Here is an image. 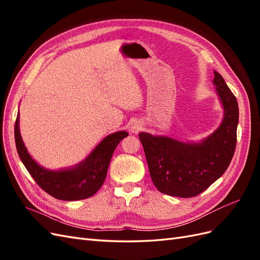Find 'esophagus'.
Here are the masks:
<instances>
[{"instance_id":"1","label":"esophagus","mask_w":260,"mask_h":260,"mask_svg":"<svg viewBox=\"0 0 260 260\" xmlns=\"http://www.w3.org/2000/svg\"><path fill=\"white\" fill-rule=\"evenodd\" d=\"M142 129V124H141V122L140 121H133L131 124H130V127H129V131L131 132V133H139V131Z\"/></svg>"}]
</instances>
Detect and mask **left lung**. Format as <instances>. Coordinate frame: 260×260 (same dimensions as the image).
<instances>
[{
	"mask_svg": "<svg viewBox=\"0 0 260 260\" xmlns=\"http://www.w3.org/2000/svg\"><path fill=\"white\" fill-rule=\"evenodd\" d=\"M214 85L223 108L219 127L200 142H183L166 136L139 133L149 175L159 192L193 198L221 177L237 145L239 105L222 76L214 72Z\"/></svg>",
	"mask_w": 260,
	"mask_h": 260,
	"instance_id": "1",
	"label": "left lung"
}]
</instances>
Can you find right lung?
Wrapping results in <instances>:
<instances>
[{"instance_id": "1", "label": "right lung", "mask_w": 260, "mask_h": 260, "mask_svg": "<svg viewBox=\"0 0 260 260\" xmlns=\"http://www.w3.org/2000/svg\"><path fill=\"white\" fill-rule=\"evenodd\" d=\"M127 131L105 137L85 158L69 168L51 170L40 166L27 151L19 131V113L15 122L17 153L38 185L53 198L61 201H79L91 198L103 185L113 153Z\"/></svg>"}]
</instances>
